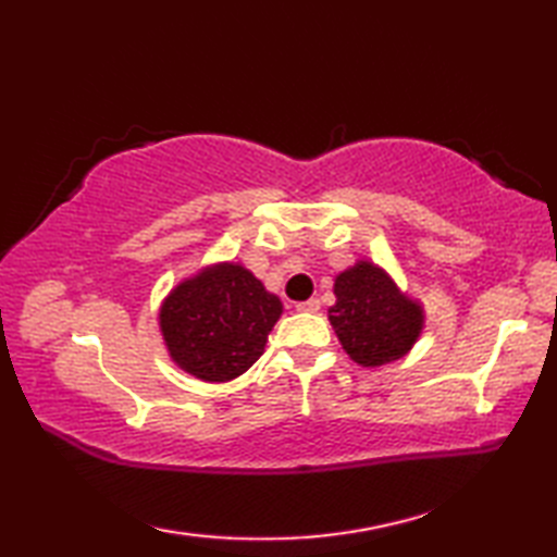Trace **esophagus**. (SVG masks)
Here are the masks:
<instances>
[{
	"instance_id": "1",
	"label": "esophagus",
	"mask_w": 557,
	"mask_h": 557,
	"mask_svg": "<svg viewBox=\"0 0 557 557\" xmlns=\"http://www.w3.org/2000/svg\"><path fill=\"white\" fill-rule=\"evenodd\" d=\"M318 309H321V301H318V299H309V301L297 304V311H304V313H315Z\"/></svg>"
}]
</instances>
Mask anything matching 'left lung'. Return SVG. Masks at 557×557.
Segmentation results:
<instances>
[{
  "mask_svg": "<svg viewBox=\"0 0 557 557\" xmlns=\"http://www.w3.org/2000/svg\"><path fill=\"white\" fill-rule=\"evenodd\" d=\"M330 323L349 357L361 366H383L411 349L423 327V311L407 299L381 268L357 263L335 280Z\"/></svg>",
  "mask_w": 557,
  "mask_h": 557,
  "instance_id": "8db88e82",
  "label": "left lung"
}]
</instances>
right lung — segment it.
<instances>
[{"mask_svg":"<svg viewBox=\"0 0 557 557\" xmlns=\"http://www.w3.org/2000/svg\"><path fill=\"white\" fill-rule=\"evenodd\" d=\"M280 315V299L253 272L222 263L172 289L160 309V330L186 373L224 383L258 361Z\"/></svg>","mask_w":557,"mask_h":557,"instance_id":"right-lung-1","label":"right lung"}]
</instances>
